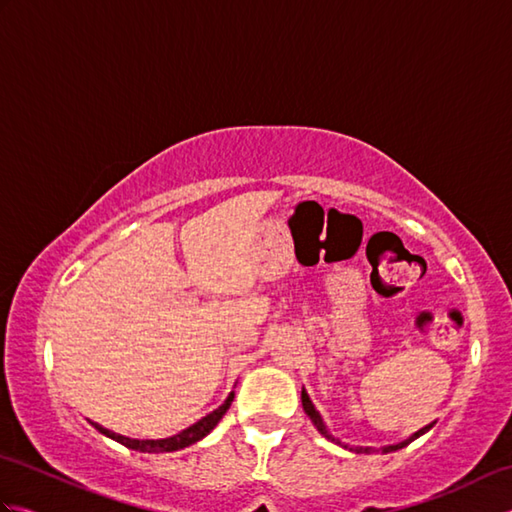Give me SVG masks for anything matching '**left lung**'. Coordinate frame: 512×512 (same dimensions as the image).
Returning a JSON list of instances; mask_svg holds the SVG:
<instances>
[{
    "label": "left lung",
    "instance_id": "1",
    "mask_svg": "<svg viewBox=\"0 0 512 512\" xmlns=\"http://www.w3.org/2000/svg\"><path fill=\"white\" fill-rule=\"evenodd\" d=\"M301 405H303V411L308 413L310 420H312V424H314V427H317V431L321 433L323 438H328V440H332V442H336V444H341L339 440L330 436V431H328V429H325L321 413H319L317 409H314V405H312V400H310V396H308V391H306V389H301ZM431 427H433V424H427V427H422L420 431L413 433V436H411L409 440H405V442H398V444H389V447H385V449H383V453H391V451H398V449H402V447H407L409 442H413L416 438H420L422 433H424V431H429ZM343 447H345V444H343ZM345 449H347V447H345ZM352 451H356V453H369L372 449H369V447H365V449H363V447H356V449H352Z\"/></svg>",
    "mask_w": 512,
    "mask_h": 512
}]
</instances>
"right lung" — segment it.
<instances>
[{
	"label": "right lung",
	"mask_w": 512,
	"mask_h": 512,
	"mask_svg": "<svg viewBox=\"0 0 512 512\" xmlns=\"http://www.w3.org/2000/svg\"><path fill=\"white\" fill-rule=\"evenodd\" d=\"M233 398H235V394L231 391V394H228V398H226V400L222 402V405L217 407L215 411L206 413V416H204L202 420H198L195 424H191V427H187L184 431L176 433V436L162 438V440H136V438H125V436H121V433H114V431H110V429L101 427V424H96V422H92V424H94L96 431H101L103 436L112 438V440H116V442H121L123 447H127V449L143 451V453H171V451H180V449H184V447H191V444L202 440L204 436H209V433L215 429V424L222 420L226 409L231 407Z\"/></svg>",
	"instance_id": "right-lung-1"
}]
</instances>
